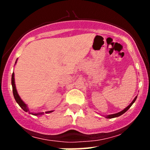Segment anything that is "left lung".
<instances>
[{
    "mask_svg": "<svg viewBox=\"0 0 150 150\" xmlns=\"http://www.w3.org/2000/svg\"><path fill=\"white\" fill-rule=\"evenodd\" d=\"M136 99H137V96H136V97H135V99H134L133 100H132V102L130 103V104H129L126 108H124V109L122 110L121 111H120V112H118V113H113V114H111V115H108V116H106V118H116V117H118V116H121L122 114H123V113L126 112V111H128L129 108H130V106H131L132 105V104H133V103L135 101Z\"/></svg>",
    "mask_w": 150,
    "mask_h": 150,
    "instance_id": "obj_1",
    "label": "left lung"
}]
</instances>
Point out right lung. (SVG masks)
I'll return each instance as SVG.
<instances>
[{
    "instance_id": "obj_1",
    "label": "right lung",
    "mask_w": 150,
    "mask_h": 150,
    "mask_svg": "<svg viewBox=\"0 0 150 150\" xmlns=\"http://www.w3.org/2000/svg\"><path fill=\"white\" fill-rule=\"evenodd\" d=\"M18 60V59H17ZM17 63V61L15 62V63ZM15 74L14 73H13V75H12V80H11V82H12V86H13V96H14V98L15 99V101H16V102L18 103L19 104V106L21 107L22 109L24 110V111H25V112H29V113H31V114L34 115V116H40V115H42L44 114V112H39V113H32L30 112V111H29V108L27 107V105L25 104V102H24L22 100L21 98H20V96H19L18 92H17V89H16V87H15ZM53 111H46V113H51L53 112Z\"/></svg>"
}]
</instances>
